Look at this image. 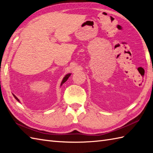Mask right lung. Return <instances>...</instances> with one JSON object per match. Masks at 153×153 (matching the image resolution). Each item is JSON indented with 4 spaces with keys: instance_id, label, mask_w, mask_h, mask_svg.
I'll use <instances>...</instances> for the list:
<instances>
[{
    "instance_id": "right-lung-1",
    "label": "right lung",
    "mask_w": 153,
    "mask_h": 153,
    "mask_svg": "<svg viewBox=\"0 0 153 153\" xmlns=\"http://www.w3.org/2000/svg\"><path fill=\"white\" fill-rule=\"evenodd\" d=\"M71 76V74H66V76H65V77H64V78H63V79H62V82H61V85H60V86H62V84L63 83H64L65 82H66V81H67V79H68V78H69V77ZM13 96H14V98L16 99V100H18V102H19V100L17 98V97H16L14 95V94H13Z\"/></svg>"
}]
</instances>
